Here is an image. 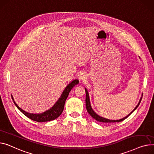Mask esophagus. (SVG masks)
<instances>
[{"label":"esophagus","mask_w":154,"mask_h":154,"mask_svg":"<svg viewBox=\"0 0 154 154\" xmlns=\"http://www.w3.org/2000/svg\"><path fill=\"white\" fill-rule=\"evenodd\" d=\"M86 79V76L84 73H81L79 76V79L80 81H84Z\"/></svg>","instance_id":"1"}]
</instances>
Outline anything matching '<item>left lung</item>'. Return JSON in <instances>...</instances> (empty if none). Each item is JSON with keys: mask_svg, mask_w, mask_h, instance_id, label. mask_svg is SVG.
I'll return each instance as SVG.
<instances>
[{"mask_svg": "<svg viewBox=\"0 0 154 154\" xmlns=\"http://www.w3.org/2000/svg\"><path fill=\"white\" fill-rule=\"evenodd\" d=\"M85 91H86V109H87V111L88 112V113L90 114V116H91L93 119H94L95 120H96L97 121H99V122H104V123H109V122H121L122 121H124V119H125L127 117L130 116L135 109H137V107L139 106L140 104V103L142 100V96L140 99V101L138 103V104L137 105V106L135 107L134 108V109L127 116H125V117H124V118L122 119H119V120H110V119H106L104 118V117H103L101 116H99V115H97L92 109V107L91 106V104H90V100H89V94H88V90L85 88Z\"/></svg>", "mask_w": 154, "mask_h": 154, "instance_id": "obj_1", "label": "left lung"}]
</instances>
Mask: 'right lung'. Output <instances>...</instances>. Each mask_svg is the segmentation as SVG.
Masks as SVG:
<instances>
[{
    "label": "right lung",
    "mask_w": 154,
    "mask_h": 154,
    "mask_svg": "<svg viewBox=\"0 0 154 154\" xmlns=\"http://www.w3.org/2000/svg\"><path fill=\"white\" fill-rule=\"evenodd\" d=\"M79 83V81L78 79H75L73 81H72L71 82L67 85V86L65 88V90L63 91L60 97L59 98L58 100L57 101V103L53 105L52 107H51L50 109L47 110V111H45L44 112H42L41 114H32L25 112L23 109H22L20 107H19L15 103L14 101V98L12 96V98L14 101V103L15 105L17 106V107L19 109L25 116H26L27 117H29V119L34 121H37L38 122H47V121H53L54 119H55L61 114L63 109H64V106H65V103L66 100V99L68 96V94L71 90V89L73 88L75 85Z\"/></svg>",
    "instance_id": "right-lung-1"
}]
</instances>
